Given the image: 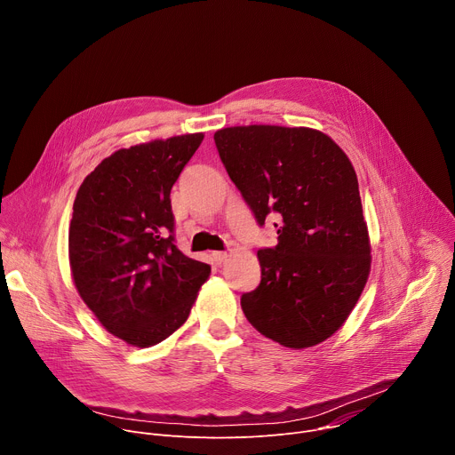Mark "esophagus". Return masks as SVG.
I'll return each mask as SVG.
<instances>
[{
	"instance_id": "34e87169",
	"label": "esophagus",
	"mask_w": 455,
	"mask_h": 455,
	"mask_svg": "<svg viewBox=\"0 0 455 455\" xmlns=\"http://www.w3.org/2000/svg\"><path fill=\"white\" fill-rule=\"evenodd\" d=\"M212 259H214V263L221 265L227 259V251H212Z\"/></svg>"
}]
</instances>
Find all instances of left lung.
Masks as SVG:
<instances>
[{"label": "left lung", "instance_id": "left-lung-1", "mask_svg": "<svg viewBox=\"0 0 455 455\" xmlns=\"http://www.w3.org/2000/svg\"><path fill=\"white\" fill-rule=\"evenodd\" d=\"M214 142L259 227L277 221L279 243L257 251L261 283L241 297L244 316L284 347L323 342L342 328L371 270L349 158L309 127L235 125Z\"/></svg>", "mask_w": 455, "mask_h": 455}]
</instances>
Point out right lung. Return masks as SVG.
<instances>
[{"label":"right lung","mask_w":455,"mask_h":455,"mask_svg":"<svg viewBox=\"0 0 455 455\" xmlns=\"http://www.w3.org/2000/svg\"><path fill=\"white\" fill-rule=\"evenodd\" d=\"M204 133L118 149L77 190L68 251L76 288L102 326L151 347L187 320L211 267L174 244L171 188Z\"/></svg>","instance_id":"obj_1"}]
</instances>
